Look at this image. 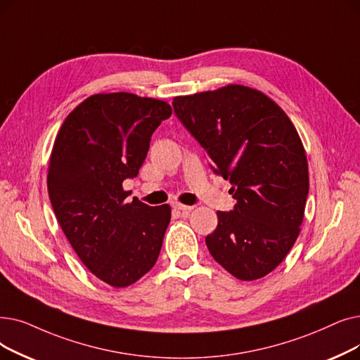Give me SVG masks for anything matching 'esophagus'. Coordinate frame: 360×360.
I'll return each instance as SVG.
<instances>
[{
  "mask_svg": "<svg viewBox=\"0 0 360 360\" xmlns=\"http://www.w3.org/2000/svg\"><path fill=\"white\" fill-rule=\"evenodd\" d=\"M172 207H174L175 210H179L182 214H186L193 210V206H185V205H181V202H178V201L172 202Z\"/></svg>",
  "mask_w": 360,
  "mask_h": 360,
  "instance_id": "1",
  "label": "esophagus"
}]
</instances>
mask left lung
Here are the masks:
<instances>
[{
	"label": "left lung",
	"mask_w": 360,
	"mask_h": 360,
	"mask_svg": "<svg viewBox=\"0 0 360 360\" xmlns=\"http://www.w3.org/2000/svg\"><path fill=\"white\" fill-rule=\"evenodd\" d=\"M172 105L214 174L232 184L236 206L217 212V226L206 237L210 255L241 281L268 275L299 237L309 194L294 124L275 101L244 85L175 97Z\"/></svg>",
	"instance_id": "1"
}]
</instances>
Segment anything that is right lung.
Segmentation results:
<instances>
[{
  "instance_id": "right-lung-1",
  "label": "right lung",
  "mask_w": 360,
  "mask_h": 360,
  "mask_svg": "<svg viewBox=\"0 0 360 360\" xmlns=\"http://www.w3.org/2000/svg\"><path fill=\"white\" fill-rule=\"evenodd\" d=\"M172 107L129 92L97 94L61 124L49 167V195L57 221L85 266L123 288L158 262L170 206L127 202L124 179L144 163L153 132Z\"/></svg>"
}]
</instances>
